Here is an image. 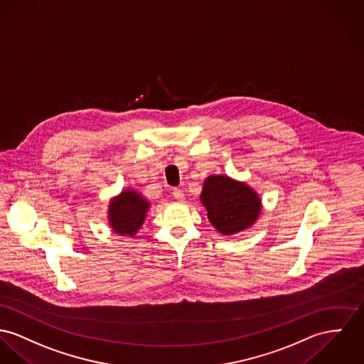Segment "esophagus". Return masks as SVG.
<instances>
[{
	"instance_id": "1",
	"label": "esophagus",
	"mask_w": 364,
	"mask_h": 364,
	"mask_svg": "<svg viewBox=\"0 0 364 364\" xmlns=\"http://www.w3.org/2000/svg\"><path fill=\"white\" fill-rule=\"evenodd\" d=\"M171 196L173 198L176 199V200H184V193H183V190H180V188H173V191H171Z\"/></svg>"
}]
</instances>
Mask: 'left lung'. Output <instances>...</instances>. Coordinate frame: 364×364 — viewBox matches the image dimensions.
Listing matches in <instances>:
<instances>
[{
    "mask_svg": "<svg viewBox=\"0 0 364 364\" xmlns=\"http://www.w3.org/2000/svg\"><path fill=\"white\" fill-rule=\"evenodd\" d=\"M208 219L224 235L237 234L255 223L262 210L259 196L250 186L227 176H209L200 193Z\"/></svg>",
    "mask_w": 364,
    "mask_h": 364,
    "instance_id": "left-lung-1",
    "label": "left lung"
}]
</instances>
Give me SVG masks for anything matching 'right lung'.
<instances>
[{"mask_svg":"<svg viewBox=\"0 0 364 364\" xmlns=\"http://www.w3.org/2000/svg\"><path fill=\"white\" fill-rule=\"evenodd\" d=\"M149 202L136 190H124L109 202L108 219L113 232L133 237L144 223Z\"/></svg>","mask_w":364,"mask_h":364,"instance_id":"1","label":"right lung"}]
</instances>
